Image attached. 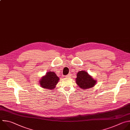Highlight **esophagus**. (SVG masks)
I'll use <instances>...</instances> for the list:
<instances>
[{
	"label": "esophagus",
	"instance_id": "obj_1",
	"mask_svg": "<svg viewBox=\"0 0 130 130\" xmlns=\"http://www.w3.org/2000/svg\"><path fill=\"white\" fill-rule=\"evenodd\" d=\"M70 76H71V74H67V75H66L65 76L66 77H70Z\"/></svg>",
	"mask_w": 130,
	"mask_h": 130
}]
</instances>
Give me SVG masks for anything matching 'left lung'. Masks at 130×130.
I'll return each mask as SVG.
<instances>
[{
  "mask_svg": "<svg viewBox=\"0 0 130 130\" xmlns=\"http://www.w3.org/2000/svg\"><path fill=\"white\" fill-rule=\"evenodd\" d=\"M76 76V83L78 87L82 89L85 90L92 88L97 82L85 71H79Z\"/></svg>",
  "mask_w": 130,
  "mask_h": 130,
  "instance_id": "left-lung-1",
  "label": "left lung"
}]
</instances>
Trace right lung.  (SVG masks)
Returning <instances> with one entry per match:
<instances>
[{"instance_id":"obj_1","label":"right lung","mask_w":130,"mask_h":130,"mask_svg":"<svg viewBox=\"0 0 130 130\" xmlns=\"http://www.w3.org/2000/svg\"><path fill=\"white\" fill-rule=\"evenodd\" d=\"M59 79V77L55 72L49 71L46 73L45 76L42 77L39 83L41 87L52 90L56 87Z\"/></svg>"}]
</instances>
